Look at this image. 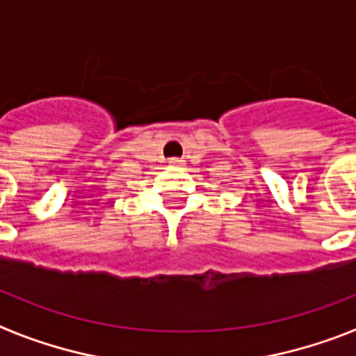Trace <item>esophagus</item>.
Returning a JSON list of instances; mask_svg holds the SVG:
<instances>
[{"label": "esophagus", "mask_w": 356, "mask_h": 356, "mask_svg": "<svg viewBox=\"0 0 356 356\" xmlns=\"http://www.w3.org/2000/svg\"><path fill=\"white\" fill-rule=\"evenodd\" d=\"M169 163H171V165H184V160H181V159H169Z\"/></svg>", "instance_id": "obj_1"}]
</instances>
